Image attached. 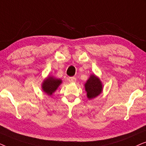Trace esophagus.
<instances>
[{
    "mask_svg": "<svg viewBox=\"0 0 146 146\" xmlns=\"http://www.w3.org/2000/svg\"><path fill=\"white\" fill-rule=\"evenodd\" d=\"M68 80H69V83H75V82H76V79H75V77H69V78L68 79Z\"/></svg>",
    "mask_w": 146,
    "mask_h": 146,
    "instance_id": "obj_1",
    "label": "esophagus"
}]
</instances>
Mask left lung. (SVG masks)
<instances>
[{
  "label": "left lung",
  "mask_w": 146,
  "mask_h": 146,
  "mask_svg": "<svg viewBox=\"0 0 146 146\" xmlns=\"http://www.w3.org/2000/svg\"><path fill=\"white\" fill-rule=\"evenodd\" d=\"M87 98L89 100L96 98L100 96L103 91V84L102 81L95 74H91L84 84Z\"/></svg>",
  "instance_id": "1"
}]
</instances>
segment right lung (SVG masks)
Returning a JSON list of instances; mask_svg holds the SVG:
<instances>
[{"label":"right lung","instance_id":"1","mask_svg":"<svg viewBox=\"0 0 146 146\" xmlns=\"http://www.w3.org/2000/svg\"><path fill=\"white\" fill-rule=\"evenodd\" d=\"M62 83L61 79H57L53 76H48L42 81L41 88L42 91L48 96H52L55 93L58 87Z\"/></svg>","mask_w":146,"mask_h":146}]
</instances>
